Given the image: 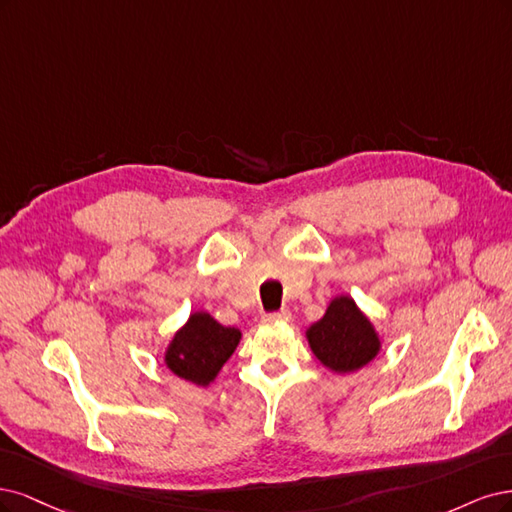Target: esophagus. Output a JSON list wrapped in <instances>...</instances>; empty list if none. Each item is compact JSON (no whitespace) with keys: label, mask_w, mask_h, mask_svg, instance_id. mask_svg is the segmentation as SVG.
<instances>
[{"label":"esophagus","mask_w":512,"mask_h":512,"mask_svg":"<svg viewBox=\"0 0 512 512\" xmlns=\"http://www.w3.org/2000/svg\"><path fill=\"white\" fill-rule=\"evenodd\" d=\"M289 317V310H278L272 312V315H263V323H287Z\"/></svg>","instance_id":"esophagus-1"}]
</instances>
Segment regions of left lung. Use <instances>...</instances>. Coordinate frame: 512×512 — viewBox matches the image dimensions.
Instances as JSON below:
<instances>
[{"label": "left lung", "mask_w": 512, "mask_h": 512, "mask_svg": "<svg viewBox=\"0 0 512 512\" xmlns=\"http://www.w3.org/2000/svg\"><path fill=\"white\" fill-rule=\"evenodd\" d=\"M304 336L312 355L336 374L361 370L383 349L374 323L351 295H336L329 300L325 315L312 323Z\"/></svg>", "instance_id": "1"}]
</instances>
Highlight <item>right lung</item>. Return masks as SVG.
Wrapping results in <instances>:
<instances>
[{
	"label": "right lung",
	"instance_id": "1",
	"mask_svg": "<svg viewBox=\"0 0 512 512\" xmlns=\"http://www.w3.org/2000/svg\"><path fill=\"white\" fill-rule=\"evenodd\" d=\"M240 340V329L221 325L206 310H195L168 342L163 364L183 381L208 387L219 376L225 361L234 355Z\"/></svg>",
	"mask_w": 512,
	"mask_h": 512
}]
</instances>
